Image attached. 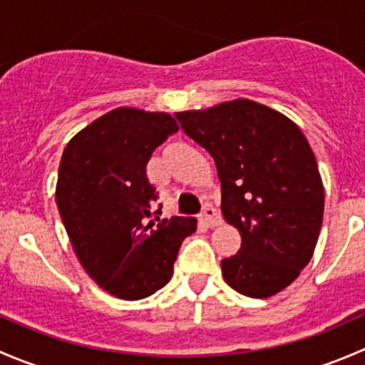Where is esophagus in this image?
<instances>
[{"label": "esophagus", "mask_w": 365, "mask_h": 365, "mask_svg": "<svg viewBox=\"0 0 365 365\" xmlns=\"http://www.w3.org/2000/svg\"><path fill=\"white\" fill-rule=\"evenodd\" d=\"M201 222H205L206 226L210 227H215V226H220L222 217H220V213L217 212L213 206H206L203 212H201Z\"/></svg>", "instance_id": "esophagus-1"}]
</instances>
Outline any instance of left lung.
<instances>
[{"label": "left lung", "instance_id": "1", "mask_svg": "<svg viewBox=\"0 0 365 365\" xmlns=\"http://www.w3.org/2000/svg\"><path fill=\"white\" fill-rule=\"evenodd\" d=\"M175 116L215 160L222 215L242 237L240 251L220 261L224 281L251 298L288 288L314 254L325 205L305 135L288 116L249 98Z\"/></svg>", "mask_w": 365, "mask_h": 365}]
</instances>
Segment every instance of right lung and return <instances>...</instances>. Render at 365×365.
Segmentation results:
<instances>
[{"instance_id": "add662e5", "label": "right lung", "mask_w": 365, "mask_h": 365, "mask_svg": "<svg viewBox=\"0 0 365 365\" xmlns=\"http://www.w3.org/2000/svg\"><path fill=\"white\" fill-rule=\"evenodd\" d=\"M168 113L116 108L77 132L61 155L56 205L77 259L113 297L141 300L164 288L194 217L160 220L146 178L153 150L178 130Z\"/></svg>"}]
</instances>
